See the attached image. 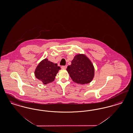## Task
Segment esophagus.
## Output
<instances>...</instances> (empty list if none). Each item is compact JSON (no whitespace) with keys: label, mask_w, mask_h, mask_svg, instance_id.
<instances>
[{"label":"esophagus","mask_w":133,"mask_h":133,"mask_svg":"<svg viewBox=\"0 0 133 133\" xmlns=\"http://www.w3.org/2000/svg\"><path fill=\"white\" fill-rule=\"evenodd\" d=\"M67 66L66 65V66H61V68L62 69H66L67 68Z\"/></svg>","instance_id":"1"}]
</instances>
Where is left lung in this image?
<instances>
[{
    "mask_svg": "<svg viewBox=\"0 0 133 133\" xmlns=\"http://www.w3.org/2000/svg\"><path fill=\"white\" fill-rule=\"evenodd\" d=\"M66 70L73 82L82 85L91 82L95 76L94 65L84 54L76 55Z\"/></svg>",
    "mask_w": 133,
    "mask_h": 133,
    "instance_id": "8db88e82",
    "label": "left lung"
}]
</instances>
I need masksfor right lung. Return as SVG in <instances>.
<instances>
[{
    "mask_svg": "<svg viewBox=\"0 0 133 133\" xmlns=\"http://www.w3.org/2000/svg\"><path fill=\"white\" fill-rule=\"evenodd\" d=\"M60 69L57 63H54L45 58L38 64L35 70L34 74L37 79L46 85L54 81L55 76Z\"/></svg>",
    "mask_w": 133,
    "mask_h": 133,
    "instance_id": "add662e5",
    "label": "right lung"
}]
</instances>
